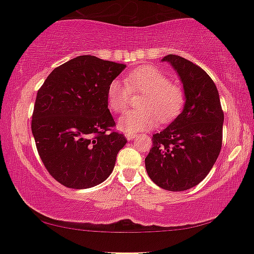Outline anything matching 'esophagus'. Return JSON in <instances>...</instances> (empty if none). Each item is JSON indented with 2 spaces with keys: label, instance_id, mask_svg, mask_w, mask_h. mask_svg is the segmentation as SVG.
Segmentation results:
<instances>
[{
  "label": "esophagus",
  "instance_id": "1",
  "mask_svg": "<svg viewBox=\"0 0 254 254\" xmlns=\"http://www.w3.org/2000/svg\"><path fill=\"white\" fill-rule=\"evenodd\" d=\"M126 137H127V140H131V139H133L135 137V134L134 133H127Z\"/></svg>",
  "mask_w": 254,
  "mask_h": 254
}]
</instances>
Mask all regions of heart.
I'll return each mask as SVG.
<instances>
[{"mask_svg":"<svg viewBox=\"0 0 254 254\" xmlns=\"http://www.w3.org/2000/svg\"><path fill=\"white\" fill-rule=\"evenodd\" d=\"M132 94H144L138 107L119 121V127L127 133L154 127L158 121L167 123L180 115L187 102L183 85L170 81V78L158 67L142 65L127 74L126 83L113 80L107 91V102L116 114H122L130 105Z\"/></svg>","mask_w":254,"mask_h":254,"instance_id":"b5f03b06","label":"heart"}]
</instances>
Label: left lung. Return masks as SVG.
Here are the masks:
<instances>
[{"label":"left lung","instance_id":"left-lung-1","mask_svg":"<svg viewBox=\"0 0 254 254\" xmlns=\"http://www.w3.org/2000/svg\"><path fill=\"white\" fill-rule=\"evenodd\" d=\"M177 70L187 102L177 119L152 137L145 159L151 180L168 191H185L205 178L222 147L223 110L217 88L206 71L184 57L169 54Z\"/></svg>","mask_w":254,"mask_h":254}]
</instances>
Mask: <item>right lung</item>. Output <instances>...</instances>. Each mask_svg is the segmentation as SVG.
I'll list each match as a JSON object with an SVG mask.
<instances>
[{
    "label": "right lung",
    "mask_w": 254,
    "mask_h": 254,
    "mask_svg": "<svg viewBox=\"0 0 254 254\" xmlns=\"http://www.w3.org/2000/svg\"><path fill=\"white\" fill-rule=\"evenodd\" d=\"M126 64L83 55L55 67L39 88L32 133L51 176L64 187H95L127 144L108 109V86Z\"/></svg>",
    "instance_id": "right-lung-1"
}]
</instances>
